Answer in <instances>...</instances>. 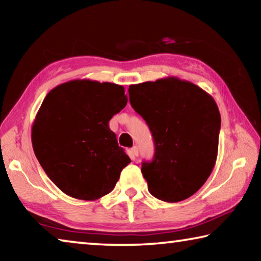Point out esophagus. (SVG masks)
I'll list each match as a JSON object with an SVG mask.
<instances>
[{"label":"esophagus","mask_w":261,"mask_h":261,"mask_svg":"<svg viewBox=\"0 0 261 261\" xmlns=\"http://www.w3.org/2000/svg\"><path fill=\"white\" fill-rule=\"evenodd\" d=\"M131 153H132V155H134V156H138V154H139L138 147H137V146L132 147V148H131Z\"/></svg>","instance_id":"obj_1"}]
</instances>
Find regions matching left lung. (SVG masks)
<instances>
[{"label": "left lung", "mask_w": 261, "mask_h": 261, "mask_svg": "<svg viewBox=\"0 0 261 261\" xmlns=\"http://www.w3.org/2000/svg\"><path fill=\"white\" fill-rule=\"evenodd\" d=\"M129 95L155 145L153 161L141 166L149 193L166 202L188 199L210 177L218 158L221 116L215 100L177 77L130 85Z\"/></svg>", "instance_id": "1"}]
</instances>
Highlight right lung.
<instances>
[{"label": "right lung", "instance_id": "add662e5", "mask_svg": "<svg viewBox=\"0 0 261 261\" xmlns=\"http://www.w3.org/2000/svg\"><path fill=\"white\" fill-rule=\"evenodd\" d=\"M126 103L122 85L90 79L63 83L46 95L31 139L42 169L62 192L90 201L113 191L131 160L109 121Z\"/></svg>", "mask_w": 261, "mask_h": 261}]
</instances>
